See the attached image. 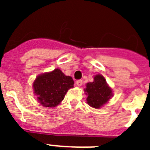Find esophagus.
Masks as SVG:
<instances>
[{
	"mask_svg": "<svg viewBox=\"0 0 150 150\" xmlns=\"http://www.w3.org/2000/svg\"><path fill=\"white\" fill-rule=\"evenodd\" d=\"M76 83L78 86H81L82 85H83V80H81V79H79V80H77V81L76 82Z\"/></svg>",
	"mask_w": 150,
	"mask_h": 150,
	"instance_id": "obj_1",
	"label": "esophagus"
}]
</instances>
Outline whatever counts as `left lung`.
<instances>
[{
  "mask_svg": "<svg viewBox=\"0 0 150 150\" xmlns=\"http://www.w3.org/2000/svg\"><path fill=\"white\" fill-rule=\"evenodd\" d=\"M86 86L84 91L87 95V104L95 109L100 108L112 97V89L100 74L95 75L94 81L86 83Z\"/></svg>",
  "mask_w": 150,
  "mask_h": 150,
  "instance_id": "1",
  "label": "left lung"
}]
</instances>
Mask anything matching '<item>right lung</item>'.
Masks as SVG:
<instances>
[{
	"instance_id": "add662e5",
	"label": "right lung",
	"mask_w": 150,
	"mask_h": 150,
	"mask_svg": "<svg viewBox=\"0 0 150 150\" xmlns=\"http://www.w3.org/2000/svg\"><path fill=\"white\" fill-rule=\"evenodd\" d=\"M72 77L66 76L60 69L40 74L33 83L34 95L43 107H55L64 98L66 93L74 87Z\"/></svg>"
}]
</instances>
